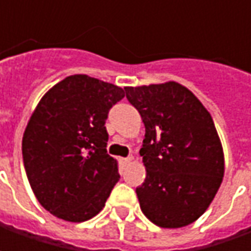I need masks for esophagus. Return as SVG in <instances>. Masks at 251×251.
I'll list each match as a JSON object with an SVG mask.
<instances>
[{"label":"esophagus","mask_w":251,"mask_h":251,"mask_svg":"<svg viewBox=\"0 0 251 251\" xmlns=\"http://www.w3.org/2000/svg\"><path fill=\"white\" fill-rule=\"evenodd\" d=\"M119 160H120V163L123 166H126V165H128L131 160H132V158H131V156H127V158H120Z\"/></svg>","instance_id":"esophagus-1"}]
</instances>
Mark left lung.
Wrapping results in <instances>:
<instances>
[{
  "instance_id": "8db88e82",
  "label": "left lung",
  "mask_w": 251,
  "mask_h": 251,
  "mask_svg": "<svg viewBox=\"0 0 251 251\" xmlns=\"http://www.w3.org/2000/svg\"><path fill=\"white\" fill-rule=\"evenodd\" d=\"M124 89L145 126L140 153L147 177L135 190L141 211L160 227L187 226L207 211L225 173L212 117L173 81Z\"/></svg>"
}]
</instances>
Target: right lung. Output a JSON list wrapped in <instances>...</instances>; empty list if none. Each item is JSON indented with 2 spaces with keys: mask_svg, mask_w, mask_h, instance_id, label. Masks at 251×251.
Instances as JSON below:
<instances>
[{
  "mask_svg": "<svg viewBox=\"0 0 251 251\" xmlns=\"http://www.w3.org/2000/svg\"><path fill=\"white\" fill-rule=\"evenodd\" d=\"M126 96L109 82L70 75L46 92L22 140L26 176L42 207L68 222L100 212L119 181L117 160L107 155L104 123Z\"/></svg>",
  "mask_w": 251,
  "mask_h": 251,
  "instance_id": "add662e5",
  "label": "right lung"
}]
</instances>
